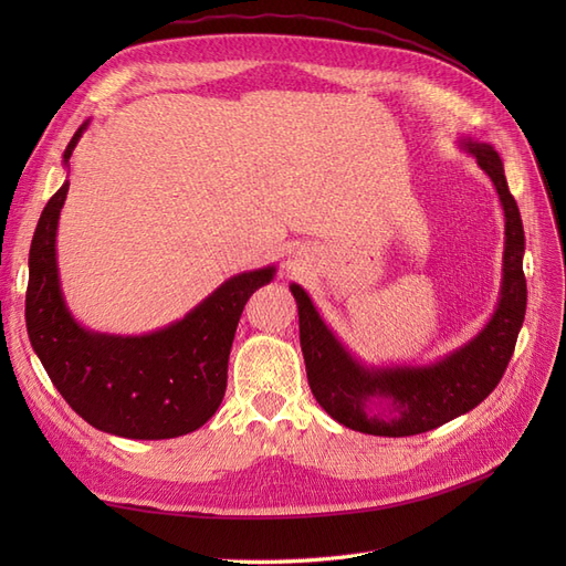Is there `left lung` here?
<instances>
[{
	"mask_svg": "<svg viewBox=\"0 0 566 566\" xmlns=\"http://www.w3.org/2000/svg\"><path fill=\"white\" fill-rule=\"evenodd\" d=\"M458 146L476 158L499 193L505 217L503 279L499 304L484 328L432 364H366L323 321L310 293L290 283L297 302L306 378L321 408L354 432L410 437L430 432L482 403L501 382L526 314L524 227L503 160L491 144L460 136Z\"/></svg>",
	"mask_w": 566,
	"mask_h": 566,
	"instance_id": "8db88e82",
	"label": "left lung"
}]
</instances>
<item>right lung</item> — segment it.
I'll return each instance as SVG.
<instances>
[{"label": "right lung", "instance_id": "1", "mask_svg": "<svg viewBox=\"0 0 566 566\" xmlns=\"http://www.w3.org/2000/svg\"><path fill=\"white\" fill-rule=\"evenodd\" d=\"M90 119L63 150V167ZM67 179L51 196L32 235L25 325L46 375L80 418L125 439H175L208 422L224 399L229 354L243 306L276 276L269 264L235 273L184 318L144 335L98 333L67 310L56 233Z\"/></svg>", "mask_w": 566, "mask_h": 566}]
</instances>
